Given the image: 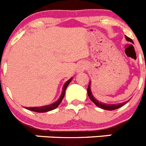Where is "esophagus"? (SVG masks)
Returning a JSON list of instances; mask_svg holds the SVG:
<instances>
[{"label":"esophagus","mask_w":146,"mask_h":146,"mask_svg":"<svg viewBox=\"0 0 146 146\" xmlns=\"http://www.w3.org/2000/svg\"><path fill=\"white\" fill-rule=\"evenodd\" d=\"M86 69V64H80V65L78 67V72H82L85 70Z\"/></svg>","instance_id":"obj_1"}]
</instances>
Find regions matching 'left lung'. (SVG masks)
Masks as SVG:
<instances>
[{"mask_svg":"<svg viewBox=\"0 0 146 146\" xmlns=\"http://www.w3.org/2000/svg\"><path fill=\"white\" fill-rule=\"evenodd\" d=\"M125 37H126V41H128V42H131V43H133V41H132L131 38H129L128 36H125ZM91 82L90 81V82H89L88 87V95L90 99H91V101H92L94 104H96L98 108H102V109H103V110H113L118 109V108H121V107L123 106V104H126L127 102H129V101H127V102H125L119 103V104H105V103H104V102H101L98 101L97 99H95V97H94V95H93L92 92H91Z\"/></svg>","mask_w":146,"mask_h":146,"instance_id":"8db88e82","label":"left lung"}]
</instances>
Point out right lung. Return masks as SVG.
I'll return each instance as SVG.
<instances>
[{"mask_svg":"<svg viewBox=\"0 0 146 146\" xmlns=\"http://www.w3.org/2000/svg\"><path fill=\"white\" fill-rule=\"evenodd\" d=\"M72 80V77H71L69 80H67L65 82V84L64 85V87H63V90H62V93L60 94V97L58 99L57 101L55 102L54 103L51 104H49V105H45V106H42V107H33V108H25L27 110H31L33 112H36V113H45V112H48L50 110H55L58 107V105L60 104V103L61 102L63 99L64 97V95H65V91L66 89L67 86H69V84L71 82Z\"/></svg>","mask_w":146,"mask_h":146,"instance_id":"1","label":"right lung"}]
</instances>
